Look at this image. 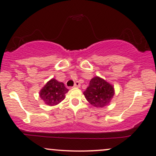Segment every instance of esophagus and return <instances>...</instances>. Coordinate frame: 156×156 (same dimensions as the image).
Here are the masks:
<instances>
[{
    "mask_svg": "<svg viewBox=\"0 0 156 156\" xmlns=\"http://www.w3.org/2000/svg\"><path fill=\"white\" fill-rule=\"evenodd\" d=\"M80 86V83L79 81H76V83H75L74 84V87H77V88H79Z\"/></svg>",
    "mask_w": 156,
    "mask_h": 156,
    "instance_id": "1",
    "label": "esophagus"
}]
</instances>
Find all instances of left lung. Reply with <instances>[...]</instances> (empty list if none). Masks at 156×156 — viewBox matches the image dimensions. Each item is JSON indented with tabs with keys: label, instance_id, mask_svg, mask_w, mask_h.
<instances>
[{
	"label": "left lung",
	"instance_id": "1",
	"mask_svg": "<svg viewBox=\"0 0 156 156\" xmlns=\"http://www.w3.org/2000/svg\"><path fill=\"white\" fill-rule=\"evenodd\" d=\"M87 101L92 106L103 108L111 101L114 94V87L99 77H94L90 80L89 86L83 92Z\"/></svg>",
	"mask_w": 156,
	"mask_h": 156
}]
</instances>
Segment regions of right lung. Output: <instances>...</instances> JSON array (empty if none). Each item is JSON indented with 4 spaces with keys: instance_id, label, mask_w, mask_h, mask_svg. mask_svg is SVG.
<instances>
[{
    "instance_id": "obj_1",
    "label": "right lung",
    "mask_w": 156,
    "mask_h": 156,
    "mask_svg": "<svg viewBox=\"0 0 156 156\" xmlns=\"http://www.w3.org/2000/svg\"><path fill=\"white\" fill-rule=\"evenodd\" d=\"M68 91L63 83L52 78L42 88L39 96L47 105L55 106L64 99Z\"/></svg>"
}]
</instances>
